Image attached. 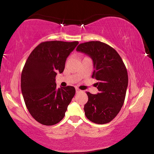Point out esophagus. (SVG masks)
Returning a JSON list of instances; mask_svg holds the SVG:
<instances>
[{"mask_svg": "<svg viewBox=\"0 0 154 154\" xmlns=\"http://www.w3.org/2000/svg\"><path fill=\"white\" fill-rule=\"evenodd\" d=\"M82 92V90H80L79 88H76V92L77 93H79V92Z\"/></svg>", "mask_w": 154, "mask_h": 154, "instance_id": "obj_1", "label": "esophagus"}]
</instances>
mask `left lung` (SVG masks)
Here are the masks:
<instances>
[{"label": "left lung", "mask_w": 154, "mask_h": 154, "mask_svg": "<svg viewBox=\"0 0 154 154\" xmlns=\"http://www.w3.org/2000/svg\"><path fill=\"white\" fill-rule=\"evenodd\" d=\"M76 50L92 58L94 67L92 77L98 80L96 85L99 93L86 92L85 116L95 124L109 123L124 105L128 83L126 66L116 49L100 41L81 43Z\"/></svg>", "instance_id": "1"}]
</instances>
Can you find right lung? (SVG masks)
Wrapping results in <instances>:
<instances>
[{"mask_svg": "<svg viewBox=\"0 0 154 154\" xmlns=\"http://www.w3.org/2000/svg\"><path fill=\"white\" fill-rule=\"evenodd\" d=\"M79 42L45 41L33 49L21 75V89L26 106L32 118L46 126L64 118L75 94L73 86L57 89V72L64 71L65 62Z\"/></svg>", "mask_w": 154, "mask_h": 154, "instance_id": "right-lung-1", "label": "right lung"}]
</instances>
